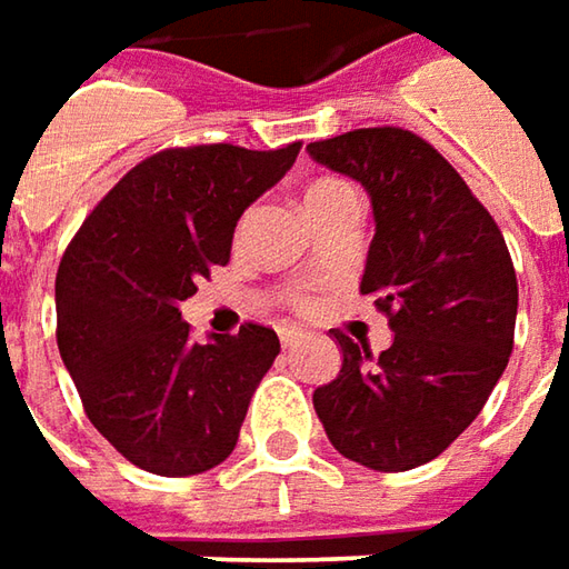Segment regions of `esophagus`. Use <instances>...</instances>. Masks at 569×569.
I'll list each match as a JSON object with an SVG mask.
<instances>
[{"label":"esophagus","instance_id":"34e87169","mask_svg":"<svg viewBox=\"0 0 569 569\" xmlns=\"http://www.w3.org/2000/svg\"><path fill=\"white\" fill-rule=\"evenodd\" d=\"M278 339H281V345H284V348H291V345H297V341L303 339V329H300V326H288V322H284V326H278Z\"/></svg>","mask_w":569,"mask_h":569}]
</instances>
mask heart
I'll use <instances>...</instances> for the list:
<instances>
[{
  "instance_id": "1",
  "label": "heart",
  "mask_w": 569,
  "mask_h": 569,
  "mask_svg": "<svg viewBox=\"0 0 569 569\" xmlns=\"http://www.w3.org/2000/svg\"><path fill=\"white\" fill-rule=\"evenodd\" d=\"M358 189L351 187V183H345V180H336V177H326V180H317L313 187L307 189V196H303V202H307V208L313 206H322V202H332V199H341V196H355ZM250 211L240 218V224H237V237H243L247 233V228H250Z\"/></svg>"
}]
</instances>
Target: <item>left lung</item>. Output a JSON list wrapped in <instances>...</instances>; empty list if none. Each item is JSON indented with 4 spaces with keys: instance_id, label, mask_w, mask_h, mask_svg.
Wrapping results in <instances>:
<instances>
[{
    "instance_id": "8db88e82",
    "label": "left lung",
    "mask_w": 569,
    "mask_h": 569,
    "mask_svg": "<svg viewBox=\"0 0 569 569\" xmlns=\"http://www.w3.org/2000/svg\"><path fill=\"white\" fill-rule=\"evenodd\" d=\"M307 151L370 192L377 233L361 295L396 332L373 358L332 329L341 370L313 408L345 459L425 466L478 418L510 361L519 291L507 240L456 167L408 129H351Z\"/></svg>"
}]
</instances>
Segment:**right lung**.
Returning a JSON list of instances; mask_svg holds the SVG:
<instances>
[{
    "label": "right lung",
    "instance_id": "add662e5",
    "mask_svg": "<svg viewBox=\"0 0 569 569\" xmlns=\"http://www.w3.org/2000/svg\"><path fill=\"white\" fill-rule=\"evenodd\" d=\"M240 144L164 148L136 164L84 218L56 272V341L88 421L132 466L183 478L224 462L278 336L189 339L180 303L228 266L243 208L297 161Z\"/></svg>",
    "mask_w": 569,
    "mask_h": 569
}]
</instances>
